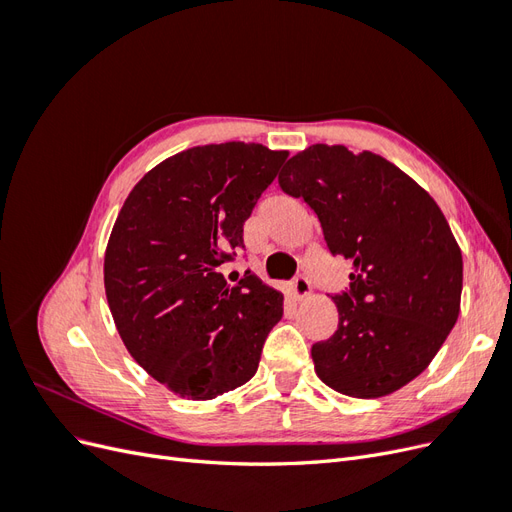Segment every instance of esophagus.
Wrapping results in <instances>:
<instances>
[{
    "label": "esophagus",
    "mask_w": 512,
    "mask_h": 512,
    "mask_svg": "<svg viewBox=\"0 0 512 512\" xmlns=\"http://www.w3.org/2000/svg\"><path fill=\"white\" fill-rule=\"evenodd\" d=\"M309 290H312V286H309V280H307V277L299 275L297 280H292V284L288 286V297L292 301H301V299L307 297Z\"/></svg>",
    "instance_id": "obj_1"
}]
</instances>
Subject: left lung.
Returning a JSON list of instances; mask_svg holds the SVG:
<instances>
[{"instance_id":"8db88e82","label":"left lung","mask_w":512,"mask_h":512,"mask_svg":"<svg viewBox=\"0 0 512 512\" xmlns=\"http://www.w3.org/2000/svg\"><path fill=\"white\" fill-rule=\"evenodd\" d=\"M280 188L305 200L331 254L352 262L350 292L333 297L337 331L312 346L318 378L356 399L399 391L459 318L463 260L444 213L404 170L344 145L299 151Z\"/></svg>"}]
</instances>
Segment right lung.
<instances>
[{
  "label": "right lung",
  "instance_id": "right-lung-1",
  "mask_svg": "<svg viewBox=\"0 0 512 512\" xmlns=\"http://www.w3.org/2000/svg\"><path fill=\"white\" fill-rule=\"evenodd\" d=\"M288 151L260 143L185 149L138 181L104 254V290L132 359L183 399H215L250 380L282 320V292L220 265Z\"/></svg>",
  "mask_w": 512,
  "mask_h": 512
}]
</instances>
